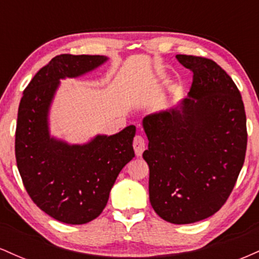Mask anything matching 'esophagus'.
I'll use <instances>...</instances> for the list:
<instances>
[{"mask_svg":"<svg viewBox=\"0 0 259 259\" xmlns=\"http://www.w3.org/2000/svg\"><path fill=\"white\" fill-rule=\"evenodd\" d=\"M133 146H134V151H135L136 156L141 157L142 152H144L145 148H146V142H145V139L142 138V136L136 135L135 139H134Z\"/></svg>","mask_w":259,"mask_h":259,"instance_id":"34e87169","label":"esophagus"}]
</instances>
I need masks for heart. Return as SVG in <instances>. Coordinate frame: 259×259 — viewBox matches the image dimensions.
<instances>
[{
	"label": "heart",
	"mask_w": 259,
	"mask_h": 259,
	"mask_svg": "<svg viewBox=\"0 0 259 259\" xmlns=\"http://www.w3.org/2000/svg\"><path fill=\"white\" fill-rule=\"evenodd\" d=\"M159 78H160V79H165V75H160Z\"/></svg>",
	"instance_id": "b5f03b06"
}]
</instances>
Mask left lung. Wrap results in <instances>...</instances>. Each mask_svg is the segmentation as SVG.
Segmentation results:
<instances>
[{
  "instance_id": "obj_1",
  "label": "left lung",
  "mask_w": 259,
  "mask_h": 259,
  "mask_svg": "<svg viewBox=\"0 0 259 259\" xmlns=\"http://www.w3.org/2000/svg\"><path fill=\"white\" fill-rule=\"evenodd\" d=\"M192 70L186 99L147 115L148 192L154 212L173 224L203 221L221 209L243 165L245 107L233 79L212 59L177 55Z\"/></svg>"
}]
</instances>
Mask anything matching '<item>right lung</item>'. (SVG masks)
Here are the masks:
<instances>
[{
  "label": "right lung",
  "instance_id": "right-lung-1",
  "mask_svg": "<svg viewBox=\"0 0 259 259\" xmlns=\"http://www.w3.org/2000/svg\"><path fill=\"white\" fill-rule=\"evenodd\" d=\"M108 59L106 56H57L35 74L19 103L18 170L35 204L65 224H85L97 218L120 170L135 157V125L114 135L99 134L84 144H69L50 130V111L61 80L85 75Z\"/></svg>",
  "mask_w": 259,
  "mask_h": 259
}]
</instances>
